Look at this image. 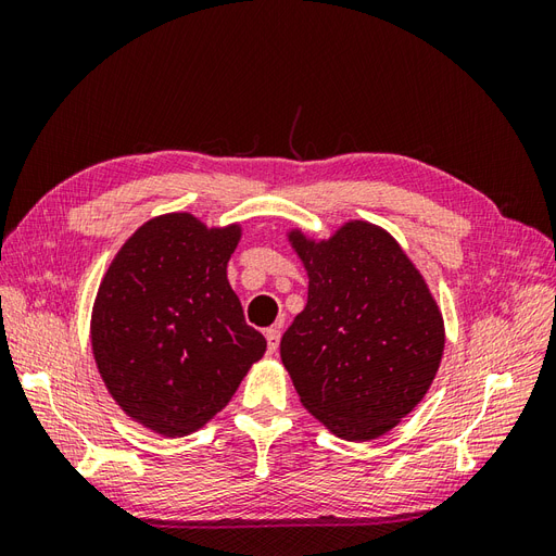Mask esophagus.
Here are the masks:
<instances>
[{
  "mask_svg": "<svg viewBox=\"0 0 556 556\" xmlns=\"http://www.w3.org/2000/svg\"><path fill=\"white\" fill-rule=\"evenodd\" d=\"M266 343H268V352L278 350V343H280V329L278 327L266 329Z\"/></svg>",
  "mask_w": 556,
  "mask_h": 556,
  "instance_id": "obj_1",
  "label": "esophagus"
}]
</instances>
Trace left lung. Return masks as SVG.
<instances>
[{
	"instance_id": "obj_1",
	"label": "left lung",
	"mask_w": 556,
	"mask_h": 556,
	"mask_svg": "<svg viewBox=\"0 0 556 556\" xmlns=\"http://www.w3.org/2000/svg\"><path fill=\"white\" fill-rule=\"evenodd\" d=\"M308 304L282 333L280 359L301 406L343 441L392 431L439 374L441 306L390 231L348 220L329 239L290 229Z\"/></svg>"
}]
</instances>
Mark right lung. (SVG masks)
I'll return each mask as SVG.
<instances>
[{"mask_svg":"<svg viewBox=\"0 0 556 556\" xmlns=\"http://www.w3.org/2000/svg\"><path fill=\"white\" fill-rule=\"evenodd\" d=\"M241 231L192 213L157 215L99 282L90 317L97 371L121 410L164 439L208 425L266 352L227 280Z\"/></svg>","mask_w":556,"mask_h":556,"instance_id":"right-lung-1","label":"right lung"}]
</instances>
